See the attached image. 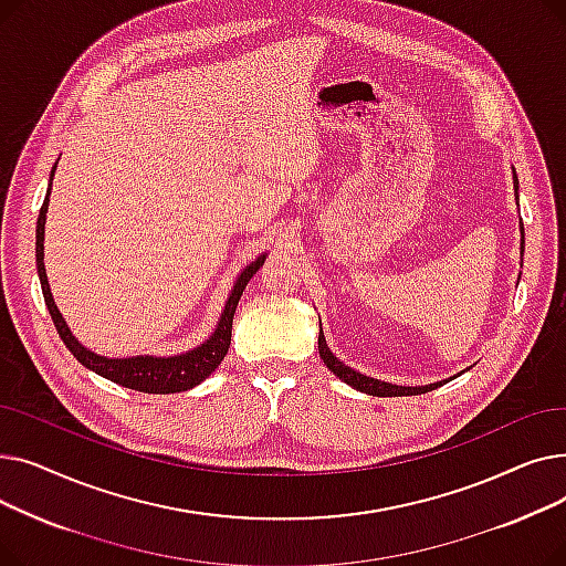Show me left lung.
I'll return each mask as SVG.
<instances>
[{
	"label": "left lung",
	"mask_w": 566,
	"mask_h": 566,
	"mask_svg": "<svg viewBox=\"0 0 566 566\" xmlns=\"http://www.w3.org/2000/svg\"><path fill=\"white\" fill-rule=\"evenodd\" d=\"M514 188H516V197H518V176H516V171H514ZM521 252H523V243H521ZM318 355H321V360L325 363V367H328L335 376H339L346 385H350V388L360 390L365 395H374V397H412V395H424V392H431V390L440 388V385L448 382V380H440V382H431V385H415V388H406V385H392V382H385V380H378V378H369V376H365L360 371L346 367L344 363H339L335 358V355L328 348V344H325L323 331L318 333Z\"/></svg>",
	"instance_id": "8db88e82"
}]
</instances>
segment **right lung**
Listing matches in <instances>:
<instances>
[{
  "instance_id": "1",
  "label": "right lung",
  "mask_w": 566,
  "mask_h": 566,
  "mask_svg": "<svg viewBox=\"0 0 566 566\" xmlns=\"http://www.w3.org/2000/svg\"><path fill=\"white\" fill-rule=\"evenodd\" d=\"M56 163L52 167L50 174V188H52V176H54ZM50 188L45 195V201L41 206L39 213V222H36V268H39V280H41V289H43V298L48 305V312L54 321V328L59 333V337L64 339L66 348L75 355V358L86 367L96 371L98 376L124 385V388L137 390V392H148V395H174V392H184L195 388L201 380H206L211 376L218 365L224 360V355L229 350L231 344V323H233V314L238 307V301L248 286V282L256 275L259 268L265 261V254L256 256L250 265H245L241 275L235 277L233 289L229 293V298L224 303L222 316L216 325L213 335L208 337L203 344H199L197 348L181 353V355H169V358H156V355H133V358H105V355H98L94 350L84 348L73 333L69 331V325L64 321V316L59 314L54 298L50 293V284H48V275H45V263H43V241H45V213H48V201H50Z\"/></svg>"
}]
</instances>
